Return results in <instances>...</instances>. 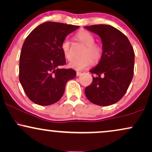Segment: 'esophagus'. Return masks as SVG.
<instances>
[{"instance_id": "obj_1", "label": "esophagus", "mask_w": 152, "mask_h": 152, "mask_svg": "<svg viewBox=\"0 0 152 152\" xmlns=\"http://www.w3.org/2000/svg\"><path fill=\"white\" fill-rule=\"evenodd\" d=\"M82 74V73L81 72H76V76H80V75Z\"/></svg>"}]
</instances>
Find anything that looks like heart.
Listing matches in <instances>:
<instances>
[{
	"mask_svg": "<svg viewBox=\"0 0 152 152\" xmlns=\"http://www.w3.org/2000/svg\"><path fill=\"white\" fill-rule=\"evenodd\" d=\"M76 38L86 45V48L84 50L82 58L72 59L68 66L72 69L82 71L91 66L93 59L94 62H98L102 55V48L98 44L95 43V38L88 31H80L76 34ZM61 48L65 58L70 60L72 58V50L69 38H65L62 41Z\"/></svg>",
	"mask_w": 152,
	"mask_h": 152,
	"instance_id": "1",
	"label": "heart"
}]
</instances>
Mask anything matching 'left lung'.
<instances>
[{"label":"left lung","instance_id":"left-lung-1","mask_svg":"<svg viewBox=\"0 0 152 152\" xmlns=\"http://www.w3.org/2000/svg\"><path fill=\"white\" fill-rule=\"evenodd\" d=\"M97 34L102 42V55L90 72L93 82L86 88L88 99L99 106H109L124 97L133 77L135 53L128 38L121 31L106 24L85 26Z\"/></svg>","mask_w":152,"mask_h":152}]
</instances>
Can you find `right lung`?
<instances>
[{
    "mask_svg": "<svg viewBox=\"0 0 152 152\" xmlns=\"http://www.w3.org/2000/svg\"><path fill=\"white\" fill-rule=\"evenodd\" d=\"M79 27L47 22L26 37L20 57L19 79L30 100L41 106L58 102L68 80L75 78L72 69H61L66 59L61 45L66 36Z\"/></svg>",
    "mask_w": 152,
    "mask_h": 152,
    "instance_id": "obj_1",
    "label": "right lung"
}]
</instances>
